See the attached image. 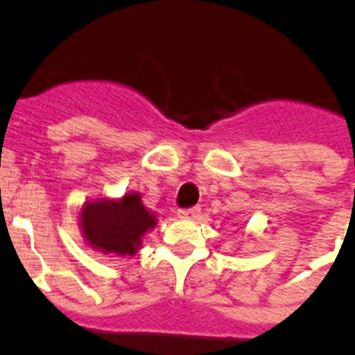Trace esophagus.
<instances>
[{
	"instance_id": "1",
	"label": "esophagus",
	"mask_w": 355,
	"mask_h": 355,
	"mask_svg": "<svg viewBox=\"0 0 355 355\" xmlns=\"http://www.w3.org/2000/svg\"><path fill=\"white\" fill-rule=\"evenodd\" d=\"M199 213H200V208H188V209H180V211H178V216H180V218H187V220H193V218H197V216H199Z\"/></svg>"
}]
</instances>
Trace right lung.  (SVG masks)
Returning <instances> with one entry per match:
<instances>
[{
  "label": "right lung",
  "instance_id": "add662e5",
  "mask_svg": "<svg viewBox=\"0 0 355 355\" xmlns=\"http://www.w3.org/2000/svg\"><path fill=\"white\" fill-rule=\"evenodd\" d=\"M156 222L158 218L142 205L139 192H128L121 199L87 200L80 211V229L87 245L112 254V258L135 256Z\"/></svg>",
  "mask_w": 355,
  "mask_h": 355
}]
</instances>
